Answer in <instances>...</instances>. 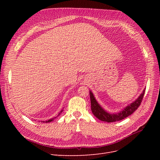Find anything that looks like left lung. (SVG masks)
Wrapping results in <instances>:
<instances>
[{
    "instance_id": "8db88e82",
    "label": "left lung",
    "mask_w": 160,
    "mask_h": 160,
    "mask_svg": "<svg viewBox=\"0 0 160 160\" xmlns=\"http://www.w3.org/2000/svg\"><path fill=\"white\" fill-rule=\"evenodd\" d=\"M145 91L143 90V93L139 95V98L135 100L133 103H131L128 107L125 108L123 111H121L118 113H113L111 114L105 111L101 106L97 102L94 96L92 93V92L90 91V99H91V111L92 113L97 118H98L101 121L106 122H118V121L122 120L125 118L128 117L129 115H132L135 110L139 107L141 104L142 99L143 98V95L145 93Z\"/></svg>"
}]
</instances>
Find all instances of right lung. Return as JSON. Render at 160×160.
I'll return each instance as SVG.
<instances>
[{"label":"right lung","mask_w":160,"mask_h":160,"mask_svg":"<svg viewBox=\"0 0 160 160\" xmlns=\"http://www.w3.org/2000/svg\"><path fill=\"white\" fill-rule=\"evenodd\" d=\"M62 110L61 111V113H62ZM61 113H59V115H58V116H59V115H60V114H61ZM56 118H52V119H49V120H48V121H46V123H47V122H52V121L53 120V119H55Z\"/></svg>","instance_id":"1"}]
</instances>
